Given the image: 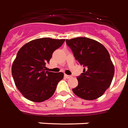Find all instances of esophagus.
<instances>
[{"instance_id": "obj_1", "label": "esophagus", "mask_w": 128, "mask_h": 128, "mask_svg": "<svg viewBox=\"0 0 128 128\" xmlns=\"http://www.w3.org/2000/svg\"><path fill=\"white\" fill-rule=\"evenodd\" d=\"M65 76L67 78H69L71 77V76H70V75H68V74H65Z\"/></svg>"}]
</instances>
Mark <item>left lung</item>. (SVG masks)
I'll list each match as a JSON object with an SVG mask.
<instances>
[{"label":"left lung","instance_id":"1","mask_svg":"<svg viewBox=\"0 0 128 128\" xmlns=\"http://www.w3.org/2000/svg\"><path fill=\"white\" fill-rule=\"evenodd\" d=\"M77 62L84 67L76 77L78 86L74 94L84 100H94L109 88L114 74V67L108 50L100 43L88 38L66 40Z\"/></svg>","mask_w":128,"mask_h":128}]
</instances>
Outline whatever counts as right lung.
Segmentation results:
<instances>
[{
	"label": "right lung",
	"instance_id": "right-lung-1",
	"mask_svg": "<svg viewBox=\"0 0 128 128\" xmlns=\"http://www.w3.org/2000/svg\"><path fill=\"white\" fill-rule=\"evenodd\" d=\"M65 40L39 38L20 48L12 66V74L16 87L29 100L40 102L52 97L63 72L46 71L54 51Z\"/></svg>",
	"mask_w": 128,
	"mask_h": 128
}]
</instances>
